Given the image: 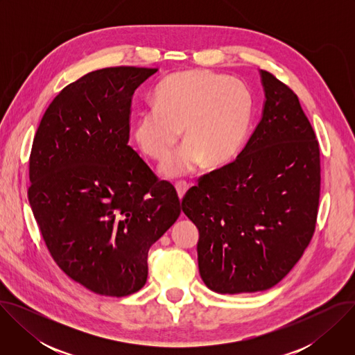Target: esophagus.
<instances>
[{
	"label": "esophagus",
	"instance_id": "34e87169",
	"mask_svg": "<svg viewBox=\"0 0 355 355\" xmlns=\"http://www.w3.org/2000/svg\"><path fill=\"white\" fill-rule=\"evenodd\" d=\"M175 189H177V193H178L180 200H182V198L185 196V193H187V191H188V184H185V182H177V184H175Z\"/></svg>",
	"mask_w": 355,
	"mask_h": 355
}]
</instances>
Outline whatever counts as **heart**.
Wrapping results in <instances>:
<instances>
[{
  "label": "heart",
  "instance_id": "b5f03b06",
  "mask_svg": "<svg viewBox=\"0 0 355 355\" xmlns=\"http://www.w3.org/2000/svg\"><path fill=\"white\" fill-rule=\"evenodd\" d=\"M252 101L237 80L204 70L166 77L156 88L155 103L141 110L133 123L139 147L153 159H164L182 136L188 141L160 166L167 178L193 174L230 162L250 126Z\"/></svg>",
  "mask_w": 355,
  "mask_h": 355
}]
</instances>
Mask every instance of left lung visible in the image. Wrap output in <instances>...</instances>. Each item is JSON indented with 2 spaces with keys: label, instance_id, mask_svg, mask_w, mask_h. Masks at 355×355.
<instances>
[{
  "label": "left lung",
  "instance_id": "obj_1",
  "mask_svg": "<svg viewBox=\"0 0 355 355\" xmlns=\"http://www.w3.org/2000/svg\"><path fill=\"white\" fill-rule=\"evenodd\" d=\"M263 116L230 164L198 180L181 202L199 230L202 281L218 293L277 285L315 233L320 150L296 94L260 70Z\"/></svg>",
  "mask_w": 355,
  "mask_h": 355
}]
</instances>
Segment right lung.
<instances>
[{
    "instance_id": "1",
    "label": "right lung",
    "mask_w": 355,
    "mask_h": 355,
    "mask_svg": "<svg viewBox=\"0 0 355 355\" xmlns=\"http://www.w3.org/2000/svg\"><path fill=\"white\" fill-rule=\"evenodd\" d=\"M157 69L108 67L63 88L29 157V204L47 250L71 279L128 296L147 279V254L178 219L175 188L128 144L132 96Z\"/></svg>"
}]
</instances>
